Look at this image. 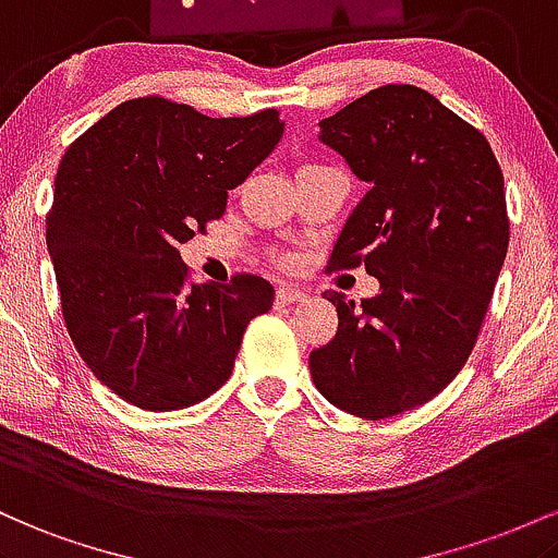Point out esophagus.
<instances>
[{
  "mask_svg": "<svg viewBox=\"0 0 558 558\" xmlns=\"http://www.w3.org/2000/svg\"><path fill=\"white\" fill-rule=\"evenodd\" d=\"M303 300H305V292L295 290V287H284V284L277 287V303L290 305V303H303Z\"/></svg>",
  "mask_w": 558,
  "mask_h": 558,
  "instance_id": "obj_1",
  "label": "esophagus"
}]
</instances>
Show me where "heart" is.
<instances>
[{
    "label": "heart",
    "mask_w": 558,
    "mask_h": 558,
    "mask_svg": "<svg viewBox=\"0 0 558 558\" xmlns=\"http://www.w3.org/2000/svg\"><path fill=\"white\" fill-rule=\"evenodd\" d=\"M279 263H281V266H287V258H281V255H279V258H277Z\"/></svg>",
    "instance_id": "obj_1"
}]
</instances>
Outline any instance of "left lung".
Instances as JSON below:
<instances>
[{"mask_svg":"<svg viewBox=\"0 0 558 558\" xmlns=\"http://www.w3.org/2000/svg\"><path fill=\"white\" fill-rule=\"evenodd\" d=\"M322 142L372 190L350 213L329 271L366 268L377 298L345 303L311 353L313 385L361 418L442 392L464 368L509 250L504 173L482 131L429 92L387 84L324 118Z\"/></svg>","mask_w":558,"mask_h":558,"instance_id":"left-lung-1","label":"left lung"}]
</instances>
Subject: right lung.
Returning a JSON list of instances; mask_svg holds the SVG:
<instances>
[{
	"instance_id": "obj_1",
	"label": "right lung",
	"mask_w": 558,
	"mask_h": 558,
	"mask_svg": "<svg viewBox=\"0 0 558 558\" xmlns=\"http://www.w3.org/2000/svg\"><path fill=\"white\" fill-rule=\"evenodd\" d=\"M279 110L210 118L173 99L112 108L62 155L47 213L60 308L86 366L144 411H177L229 379L242 337L274 303L255 274L192 284L179 245L227 210L268 158Z\"/></svg>"
}]
</instances>
